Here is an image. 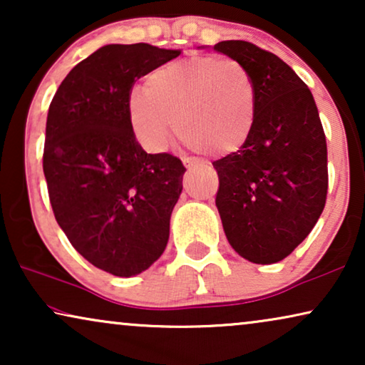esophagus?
<instances>
[{
    "label": "esophagus",
    "mask_w": 365,
    "mask_h": 365,
    "mask_svg": "<svg viewBox=\"0 0 365 365\" xmlns=\"http://www.w3.org/2000/svg\"><path fill=\"white\" fill-rule=\"evenodd\" d=\"M182 163H184V166H186V169H187L189 173H194V171H197V169L202 168V164L199 163L197 159H194V158H184Z\"/></svg>",
    "instance_id": "1"
}]
</instances>
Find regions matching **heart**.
<instances>
[{
    "mask_svg": "<svg viewBox=\"0 0 365 365\" xmlns=\"http://www.w3.org/2000/svg\"><path fill=\"white\" fill-rule=\"evenodd\" d=\"M146 91L128 98V123L149 153H163L176 133L196 151L232 154L251 138L256 84L231 58L191 56L153 71Z\"/></svg>",
    "mask_w": 365,
    "mask_h": 365,
    "instance_id": "obj_1",
    "label": "heart"
}]
</instances>
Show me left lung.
Returning <instances> with one entry per match:
<instances>
[{"mask_svg":"<svg viewBox=\"0 0 365 365\" xmlns=\"http://www.w3.org/2000/svg\"><path fill=\"white\" fill-rule=\"evenodd\" d=\"M214 51L242 63L256 84V121L239 151L212 163L216 206L229 244L254 264L287 257L326 206L327 146L311 89L277 58L247 41Z\"/></svg>","mask_w":365,"mask_h":365,"instance_id":"left-lung-1","label":"left lung"}]
</instances>
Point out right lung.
<instances>
[{"instance_id": "obj_1", "label": "right lung", "mask_w": 365, "mask_h": 365, "mask_svg": "<svg viewBox=\"0 0 365 365\" xmlns=\"http://www.w3.org/2000/svg\"><path fill=\"white\" fill-rule=\"evenodd\" d=\"M179 54L108 44L68 73L49 104L43 171L54 217L73 247L113 276H138L166 249L186 168L144 151L128 98L136 79Z\"/></svg>"}]
</instances>
